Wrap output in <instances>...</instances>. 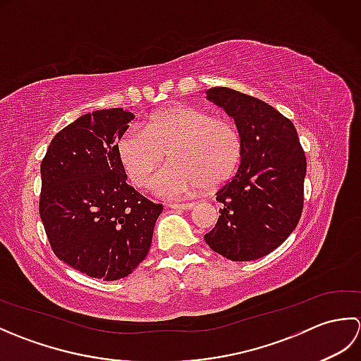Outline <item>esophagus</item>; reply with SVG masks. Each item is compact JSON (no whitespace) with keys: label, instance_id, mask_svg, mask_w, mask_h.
Instances as JSON below:
<instances>
[{"label":"esophagus","instance_id":"1","mask_svg":"<svg viewBox=\"0 0 361 361\" xmlns=\"http://www.w3.org/2000/svg\"><path fill=\"white\" fill-rule=\"evenodd\" d=\"M169 208L189 211V209H194L195 208V203H172V204H169Z\"/></svg>","mask_w":361,"mask_h":361}]
</instances>
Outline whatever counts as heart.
<instances>
[{"label":"heart","instance_id":"1","mask_svg":"<svg viewBox=\"0 0 361 361\" xmlns=\"http://www.w3.org/2000/svg\"><path fill=\"white\" fill-rule=\"evenodd\" d=\"M242 150L233 122L185 105L153 114L144 130L128 127L116 142L119 163L136 186L147 185L167 153L171 163L152 180L153 190L167 198L225 185L239 167Z\"/></svg>","mask_w":361,"mask_h":361}]
</instances>
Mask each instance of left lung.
I'll return each mask as SVG.
<instances>
[{"mask_svg":"<svg viewBox=\"0 0 361 361\" xmlns=\"http://www.w3.org/2000/svg\"><path fill=\"white\" fill-rule=\"evenodd\" d=\"M234 118L242 159L231 181L219 189L220 216L204 240L235 262L276 250L301 219L307 161L293 122L257 97L226 87L206 91Z\"/></svg>","mask_w":361,"mask_h":361,"instance_id":"8db88e82","label":"left lung"}]
</instances>
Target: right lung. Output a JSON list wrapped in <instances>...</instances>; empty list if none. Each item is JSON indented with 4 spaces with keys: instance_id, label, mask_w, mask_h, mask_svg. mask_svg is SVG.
I'll list each match as a JSON object with an SVG mask.
<instances>
[{
    "instance_id": "1",
    "label": "right lung",
    "mask_w": 361,
    "mask_h": 361,
    "mask_svg": "<svg viewBox=\"0 0 361 361\" xmlns=\"http://www.w3.org/2000/svg\"><path fill=\"white\" fill-rule=\"evenodd\" d=\"M133 114L87 113L54 136L42 161L40 217L56 256L104 281L126 278L147 256L163 206L127 183L116 142Z\"/></svg>"
}]
</instances>
